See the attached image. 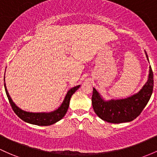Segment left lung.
Returning <instances> with one entry per match:
<instances>
[{
	"label": "left lung",
	"mask_w": 157,
	"mask_h": 157,
	"mask_svg": "<svg viewBox=\"0 0 157 157\" xmlns=\"http://www.w3.org/2000/svg\"><path fill=\"white\" fill-rule=\"evenodd\" d=\"M146 53V52H145ZM148 60L147 55L146 53ZM153 74L150 67L147 83L138 93L128 98L105 101L95 88L93 89L92 105L97 115L103 121L112 124L132 121L141 114L152 95Z\"/></svg>",
	"instance_id": "left-lung-1"
}]
</instances>
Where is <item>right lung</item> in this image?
Masks as SVG:
<instances>
[{
  "label": "right lung",
  "mask_w": 157,
  "mask_h": 157,
  "mask_svg": "<svg viewBox=\"0 0 157 157\" xmlns=\"http://www.w3.org/2000/svg\"><path fill=\"white\" fill-rule=\"evenodd\" d=\"M79 87H80V85L75 86V87H72L67 92L63 103L61 104V105L57 110L49 113H32L25 112V111L21 110V109H20L19 108L15 105V103L13 102L10 97L9 94H8L7 90L6 88V85L4 84L5 91H6L7 98L9 99V102L10 103L12 109L14 111V112L16 113V115L18 117H20L22 121H25V122L38 126H50L52 124H55V123L63 118L66 113H67V110H68L69 105H70V100L72 95L78 90Z\"/></svg>",
  "instance_id": "add662e5"
}]
</instances>
